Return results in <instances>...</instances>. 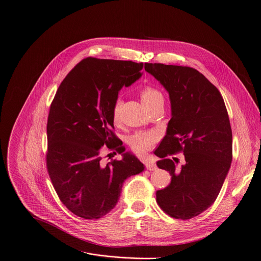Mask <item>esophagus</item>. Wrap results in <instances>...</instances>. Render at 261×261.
I'll return each mask as SVG.
<instances>
[{"mask_svg": "<svg viewBox=\"0 0 261 261\" xmlns=\"http://www.w3.org/2000/svg\"><path fill=\"white\" fill-rule=\"evenodd\" d=\"M145 167H146V169L147 170H149V171H153V170H156V165H155V163H154V161H148V162H146L145 163Z\"/></svg>", "mask_w": 261, "mask_h": 261, "instance_id": "esophagus-1", "label": "esophagus"}]
</instances>
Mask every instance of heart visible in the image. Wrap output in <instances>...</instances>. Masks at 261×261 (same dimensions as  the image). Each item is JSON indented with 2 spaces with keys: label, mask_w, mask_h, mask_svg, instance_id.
Returning <instances> with one entry per match:
<instances>
[{
  "label": "heart",
  "mask_w": 261,
  "mask_h": 261,
  "mask_svg": "<svg viewBox=\"0 0 261 261\" xmlns=\"http://www.w3.org/2000/svg\"><path fill=\"white\" fill-rule=\"evenodd\" d=\"M140 99L146 109L159 102L164 103L163 94L152 86L143 87L140 91ZM121 108H122V100L117 99L113 107V119L115 123H118L120 121ZM156 139H158V135L153 131H139L133 134L132 136H130L129 144L136 153L142 154L152 147Z\"/></svg>",
  "instance_id": "1"
}]
</instances>
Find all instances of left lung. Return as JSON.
Instances as JSON below:
<instances>
[{"instance_id":"obj_1","label":"left lung","mask_w":261,"mask_h":261,"mask_svg":"<svg viewBox=\"0 0 261 261\" xmlns=\"http://www.w3.org/2000/svg\"><path fill=\"white\" fill-rule=\"evenodd\" d=\"M169 93L171 120L154 153L159 168L169 171L170 185L156 192V202L168 215L191 219L216 200L230 168L232 134L223 98L216 87L195 68L144 63ZM182 151L177 169L167 155Z\"/></svg>"}]
</instances>
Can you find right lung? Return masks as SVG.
<instances>
[{"label":"right lung","mask_w":261,"mask_h":261,"mask_svg":"<svg viewBox=\"0 0 261 261\" xmlns=\"http://www.w3.org/2000/svg\"><path fill=\"white\" fill-rule=\"evenodd\" d=\"M143 63L88 57L61 82L47 123V169L63 205L74 215L98 219L117 205L124 181L144 165L125 151L113 132V107L123 86L138 80ZM122 160L101 162V147Z\"/></svg>","instance_id":"add662e5"}]
</instances>
